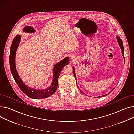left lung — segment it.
<instances>
[{
  "instance_id": "obj_1",
  "label": "left lung",
  "mask_w": 134,
  "mask_h": 134,
  "mask_svg": "<svg viewBox=\"0 0 134 134\" xmlns=\"http://www.w3.org/2000/svg\"><path fill=\"white\" fill-rule=\"evenodd\" d=\"M117 41H118V43H119V45H120V48H121V50H122V55H123V57L124 58V48H123V42H122V39H120V37H118V36H117ZM73 72H74V76H75V78L76 79V74H75V68H74V67H73ZM83 93H84V92H83L82 91H81ZM110 93H108V94H107V95H103V96H99V97H103V96H107V95H109Z\"/></svg>"
}]
</instances>
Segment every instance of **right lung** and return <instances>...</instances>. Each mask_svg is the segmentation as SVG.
Segmentation results:
<instances>
[{"label":"right lung","instance_id":"1","mask_svg":"<svg viewBox=\"0 0 134 134\" xmlns=\"http://www.w3.org/2000/svg\"><path fill=\"white\" fill-rule=\"evenodd\" d=\"M24 31L26 32H34L35 30L31 26H27L24 29ZM21 37L20 35H17L15 36L12 42L10 48V66L11 71L13 77V78L15 82L17 83L20 89L28 97L35 98H45L50 97L53 93L56 92L58 82V78L60 75L62 70L64 67L65 65L69 64V57L65 58L63 60L59 62L56 65L54 66L53 69V80L51 85L47 89H44L41 90H37L31 89L23 83L22 81L20 78L18 72L15 68V52L17 49L19 43L20 42Z\"/></svg>","mask_w":134,"mask_h":134}]
</instances>
